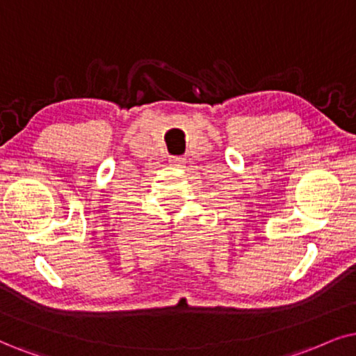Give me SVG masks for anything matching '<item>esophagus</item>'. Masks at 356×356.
Instances as JSON below:
<instances>
[{"instance_id": "esophagus-1", "label": "esophagus", "mask_w": 356, "mask_h": 356, "mask_svg": "<svg viewBox=\"0 0 356 356\" xmlns=\"http://www.w3.org/2000/svg\"><path fill=\"white\" fill-rule=\"evenodd\" d=\"M169 164L174 165V168H182L186 164V157L182 156H169Z\"/></svg>"}]
</instances>
